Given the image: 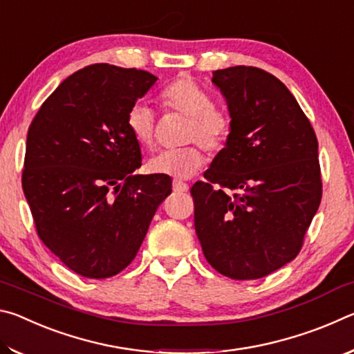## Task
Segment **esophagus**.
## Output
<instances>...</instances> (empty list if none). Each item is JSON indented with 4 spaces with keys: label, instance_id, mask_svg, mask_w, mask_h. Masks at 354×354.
I'll list each match as a JSON object with an SVG mask.
<instances>
[{
    "label": "esophagus",
    "instance_id": "34e87169",
    "mask_svg": "<svg viewBox=\"0 0 354 354\" xmlns=\"http://www.w3.org/2000/svg\"><path fill=\"white\" fill-rule=\"evenodd\" d=\"M173 190L178 192V194H183V192L189 190V184H185L183 181H178V179H175V181H173Z\"/></svg>",
    "mask_w": 354,
    "mask_h": 354
}]
</instances>
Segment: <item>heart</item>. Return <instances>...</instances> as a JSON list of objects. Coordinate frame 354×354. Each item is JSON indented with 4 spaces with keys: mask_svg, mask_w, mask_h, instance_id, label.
I'll list each match as a JSON object with an SVG mask.
<instances>
[{
    "mask_svg": "<svg viewBox=\"0 0 354 354\" xmlns=\"http://www.w3.org/2000/svg\"><path fill=\"white\" fill-rule=\"evenodd\" d=\"M160 103L169 111L189 117L184 129V142H198L207 151L217 153L226 145L231 134V120L223 111L214 107V100L192 77H179L160 93ZM127 128L142 148L154 145V112L137 101L127 112ZM206 162L198 145L165 149L149 159L148 170L156 175L187 179L198 173Z\"/></svg>",
    "mask_w": 354,
    "mask_h": 354,
    "instance_id": "heart-1",
    "label": "heart"
}]
</instances>
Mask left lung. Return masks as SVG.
<instances>
[{
	"label": "left lung",
	"instance_id": "1",
	"mask_svg": "<svg viewBox=\"0 0 354 354\" xmlns=\"http://www.w3.org/2000/svg\"><path fill=\"white\" fill-rule=\"evenodd\" d=\"M231 117L225 148L190 189L206 261L257 279L295 259L322 201L319 142L283 82L256 67L215 70ZM226 189L234 191L230 194Z\"/></svg>",
	"mask_w": 354,
	"mask_h": 354
}]
</instances>
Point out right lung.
<instances>
[{
	"label": "right lung",
	"instance_id": "obj_1",
	"mask_svg": "<svg viewBox=\"0 0 354 354\" xmlns=\"http://www.w3.org/2000/svg\"><path fill=\"white\" fill-rule=\"evenodd\" d=\"M156 81L143 70L88 65L61 82L28 129L21 185L35 230L81 277L127 268L171 194L170 176L134 173L140 145L124 122Z\"/></svg>",
	"mask_w": 354,
	"mask_h": 354
}]
</instances>
